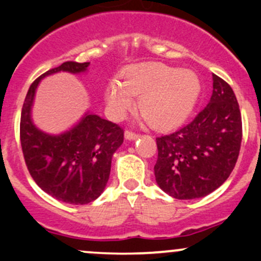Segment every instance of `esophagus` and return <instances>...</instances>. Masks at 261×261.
<instances>
[{
    "label": "esophagus",
    "mask_w": 261,
    "mask_h": 261,
    "mask_svg": "<svg viewBox=\"0 0 261 261\" xmlns=\"http://www.w3.org/2000/svg\"><path fill=\"white\" fill-rule=\"evenodd\" d=\"M125 138L127 139V140H136V139L139 138V134L134 133V131H131V130H126L125 131Z\"/></svg>",
    "instance_id": "esophagus-1"
}]
</instances>
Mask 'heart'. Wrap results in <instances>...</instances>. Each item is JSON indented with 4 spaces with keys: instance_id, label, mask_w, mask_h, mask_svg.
<instances>
[{
    "instance_id": "b5f03b06",
    "label": "heart",
    "mask_w": 261,
    "mask_h": 261,
    "mask_svg": "<svg viewBox=\"0 0 261 261\" xmlns=\"http://www.w3.org/2000/svg\"><path fill=\"white\" fill-rule=\"evenodd\" d=\"M199 92L201 82L192 70L144 63L126 69L122 82H110L106 99L112 114L121 117L134 106L133 97H139V111L147 123L156 130H168L188 117Z\"/></svg>"
}]
</instances>
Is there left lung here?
<instances>
[{
	"instance_id": "obj_1",
	"label": "left lung",
	"mask_w": 261,
	"mask_h": 261,
	"mask_svg": "<svg viewBox=\"0 0 261 261\" xmlns=\"http://www.w3.org/2000/svg\"><path fill=\"white\" fill-rule=\"evenodd\" d=\"M208 105L192 122L156 138L155 180L177 199L207 196L222 186L235 168L243 139L238 99L230 84L212 74Z\"/></svg>"
}]
</instances>
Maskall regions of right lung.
<instances>
[{"mask_svg": "<svg viewBox=\"0 0 261 261\" xmlns=\"http://www.w3.org/2000/svg\"><path fill=\"white\" fill-rule=\"evenodd\" d=\"M89 63L65 62L36 78L29 88L20 120V140L29 173L45 193L70 204H87L101 196L111 172L112 155L123 143L116 123L86 114L69 131L49 135L31 120L38 84L58 72H86Z\"/></svg>", "mask_w": 261, "mask_h": 261, "instance_id": "right-lung-1", "label": "right lung"}]
</instances>
